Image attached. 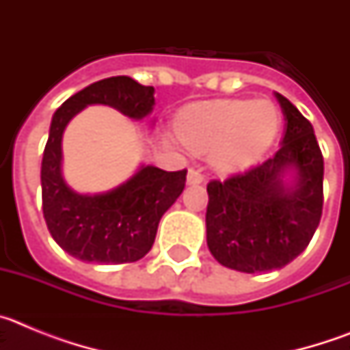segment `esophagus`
Listing matches in <instances>:
<instances>
[{
  "label": "esophagus",
  "mask_w": 350,
  "mask_h": 350,
  "mask_svg": "<svg viewBox=\"0 0 350 350\" xmlns=\"http://www.w3.org/2000/svg\"><path fill=\"white\" fill-rule=\"evenodd\" d=\"M203 180H205V178H203V175L198 172V170L191 168L189 172H187V184H189V185L203 184Z\"/></svg>",
  "instance_id": "obj_1"
}]
</instances>
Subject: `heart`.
Returning a JSON list of instances; mask_svg holds the SVG:
<instances>
[{
  "instance_id": "1",
  "label": "heart",
  "mask_w": 350,
  "mask_h": 350,
  "mask_svg": "<svg viewBox=\"0 0 350 350\" xmlns=\"http://www.w3.org/2000/svg\"><path fill=\"white\" fill-rule=\"evenodd\" d=\"M279 112L270 101L217 100L184 108L177 117V135L184 145L208 152L217 172L249 168L267 152L279 131Z\"/></svg>"
}]
</instances>
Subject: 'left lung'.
Instances as JSON below:
<instances>
[{
  "mask_svg": "<svg viewBox=\"0 0 350 350\" xmlns=\"http://www.w3.org/2000/svg\"><path fill=\"white\" fill-rule=\"evenodd\" d=\"M275 98L286 119L275 156L206 185V245L222 267L243 273L279 270L298 258L323 215L324 161L314 128L287 98Z\"/></svg>",
  "mask_w": 350,
  "mask_h": 350,
  "instance_id": "8db88e82",
  "label": "left lung"
}]
</instances>
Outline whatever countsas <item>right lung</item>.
I'll return each mask as SVG.
<instances>
[{
    "label": "right lung",
    "instance_id": "obj_1",
    "mask_svg": "<svg viewBox=\"0 0 350 350\" xmlns=\"http://www.w3.org/2000/svg\"><path fill=\"white\" fill-rule=\"evenodd\" d=\"M88 105H107L129 119L152 112L154 88L131 77H110L68 98L51 122L42 159V205L57 245L73 258L100 265H122L152 249L163 213L184 191L187 170L165 172L142 166L129 180L100 194H80L63 177V133Z\"/></svg>",
    "mask_w": 350,
    "mask_h": 350
}]
</instances>
